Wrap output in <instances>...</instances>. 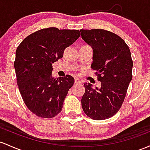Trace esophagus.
Listing matches in <instances>:
<instances>
[{
  "label": "esophagus",
  "mask_w": 150,
  "mask_h": 150,
  "mask_svg": "<svg viewBox=\"0 0 150 150\" xmlns=\"http://www.w3.org/2000/svg\"><path fill=\"white\" fill-rule=\"evenodd\" d=\"M75 84H82V80H80V79L78 78H75Z\"/></svg>",
  "instance_id": "1"
}]
</instances>
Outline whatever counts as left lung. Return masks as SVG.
I'll list each match as a JSON object with an SVG mask.
<instances>
[{
	"label": "left lung",
	"instance_id": "1",
	"mask_svg": "<svg viewBox=\"0 0 150 150\" xmlns=\"http://www.w3.org/2000/svg\"><path fill=\"white\" fill-rule=\"evenodd\" d=\"M82 39L93 50L91 67L98 74L101 86L85 83L81 100L84 112L95 120L115 115L121 108L131 82L133 62L123 39L103 29L80 30Z\"/></svg>",
	"mask_w": 150,
	"mask_h": 150
}]
</instances>
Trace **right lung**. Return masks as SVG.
<instances>
[{
	"mask_svg": "<svg viewBox=\"0 0 150 150\" xmlns=\"http://www.w3.org/2000/svg\"><path fill=\"white\" fill-rule=\"evenodd\" d=\"M78 30L48 28L28 36L17 47L14 67L18 86L27 108L37 116L52 118L61 112L75 80L52 76V63L80 37Z\"/></svg>",
	"mask_w": 150,
	"mask_h": 150,
	"instance_id": "obj_1",
	"label": "right lung"
}]
</instances>
